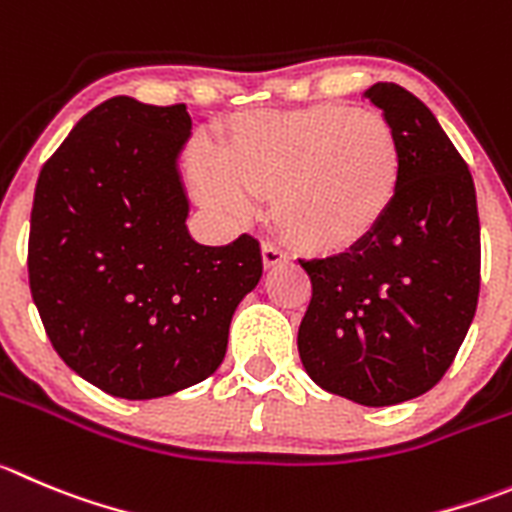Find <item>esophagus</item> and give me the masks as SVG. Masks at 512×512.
Segmentation results:
<instances>
[{"label": "esophagus", "instance_id": "34e87169", "mask_svg": "<svg viewBox=\"0 0 512 512\" xmlns=\"http://www.w3.org/2000/svg\"><path fill=\"white\" fill-rule=\"evenodd\" d=\"M288 262V255H285L283 250H278V247L272 245H262V265H265V270H272V267H280Z\"/></svg>", "mask_w": 512, "mask_h": 512}]
</instances>
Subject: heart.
I'll list each match as a JSON object with an SVG mask.
<instances>
[{"instance_id": "1", "label": "heart", "mask_w": 512, "mask_h": 512, "mask_svg": "<svg viewBox=\"0 0 512 512\" xmlns=\"http://www.w3.org/2000/svg\"><path fill=\"white\" fill-rule=\"evenodd\" d=\"M404 154L379 113L346 105L247 113L227 126L219 154H199L194 184L214 209L245 217L250 194L272 197L285 240L310 255L364 245L394 209Z\"/></svg>"}]
</instances>
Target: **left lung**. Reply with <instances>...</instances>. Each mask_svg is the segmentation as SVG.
<instances>
[{
	"label": "left lung",
	"mask_w": 512,
	"mask_h": 512,
	"mask_svg": "<svg viewBox=\"0 0 512 512\" xmlns=\"http://www.w3.org/2000/svg\"><path fill=\"white\" fill-rule=\"evenodd\" d=\"M364 98L399 136V197L364 245L300 260L313 298L298 351L321 389L391 407L432 389L470 331L480 219L470 169L427 105L396 83L371 85Z\"/></svg>",
	"instance_id": "left-lung-1"
}]
</instances>
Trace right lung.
Here are the masks:
<instances>
[{
    "mask_svg": "<svg viewBox=\"0 0 512 512\" xmlns=\"http://www.w3.org/2000/svg\"><path fill=\"white\" fill-rule=\"evenodd\" d=\"M186 105L116 95L40 171L30 290L57 356L121 399H156L219 369L232 315L262 278L260 242L189 234L179 156Z\"/></svg>",
    "mask_w": 512,
    "mask_h": 512,
    "instance_id": "1",
    "label": "right lung"
}]
</instances>
